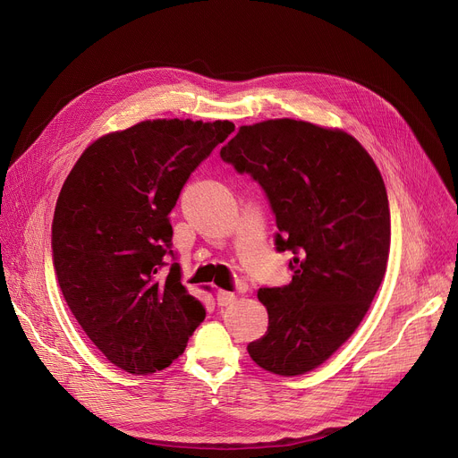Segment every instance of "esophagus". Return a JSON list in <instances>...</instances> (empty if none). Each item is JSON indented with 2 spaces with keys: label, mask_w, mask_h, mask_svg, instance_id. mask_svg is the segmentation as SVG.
<instances>
[{
  "label": "esophagus",
  "mask_w": 458,
  "mask_h": 458,
  "mask_svg": "<svg viewBox=\"0 0 458 458\" xmlns=\"http://www.w3.org/2000/svg\"><path fill=\"white\" fill-rule=\"evenodd\" d=\"M235 299H237V297H235V293H232V292H219V293H216V304H219V306H228V304H232Z\"/></svg>",
  "instance_id": "34e87169"
}]
</instances>
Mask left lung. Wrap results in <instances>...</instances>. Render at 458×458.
<instances>
[{
    "instance_id": "obj_1",
    "label": "left lung",
    "mask_w": 458,
    "mask_h": 458,
    "mask_svg": "<svg viewBox=\"0 0 458 458\" xmlns=\"http://www.w3.org/2000/svg\"><path fill=\"white\" fill-rule=\"evenodd\" d=\"M221 159L249 174L275 213V245L292 252V282L259 287L269 327L247 351L266 371H311L349 340L386 273L390 206L354 137L302 120L242 126Z\"/></svg>"
}]
</instances>
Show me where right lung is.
Wrapping results in <instances>:
<instances>
[{"mask_svg": "<svg viewBox=\"0 0 458 458\" xmlns=\"http://www.w3.org/2000/svg\"><path fill=\"white\" fill-rule=\"evenodd\" d=\"M232 131L228 120H147L92 142L63 183L52 223L57 282L90 342L120 369L168 368L206 318L180 282L168 213Z\"/></svg>", "mask_w": 458, "mask_h": 458, "instance_id": "add662e5", "label": "right lung"}]
</instances>
